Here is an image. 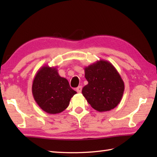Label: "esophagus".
<instances>
[{
  "instance_id": "esophagus-1",
  "label": "esophagus",
  "mask_w": 157,
  "mask_h": 157,
  "mask_svg": "<svg viewBox=\"0 0 157 157\" xmlns=\"http://www.w3.org/2000/svg\"><path fill=\"white\" fill-rule=\"evenodd\" d=\"M82 86H79L78 88H76V90L78 93H81L82 92Z\"/></svg>"
}]
</instances>
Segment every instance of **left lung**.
<instances>
[{
    "label": "left lung",
    "instance_id": "8db88e82",
    "mask_svg": "<svg viewBox=\"0 0 157 157\" xmlns=\"http://www.w3.org/2000/svg\"><path fill=\"white\" fill-rule=\"evenodd\" d=\"M88 84L82 94L92 107L99 112L111 111L117 106L124 92V82L111 63L100 60L84 68Z\"/></svg>",
    "mask_w": 157,
    "mask_h": 157
}]
</instances>
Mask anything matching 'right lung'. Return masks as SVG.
I'll return each mask as SVG.
<instances>
[{"mask_svg": "<svg viewBox=\"0 0 157 157\" xmlns=\"http://www.w3.org/2000/svg\"><path fill=\"white\" fill-rule=\"evenodd\" d=\"M32 94L36 103L49 114H58L67 108L76 92L69 82L59 75L56 67H42L36 73L32 84Z\"/></svg>", "mask_w": 157, "mask_h": 157, "instance_id": "1", "label": "right lung"}]
</instances>
